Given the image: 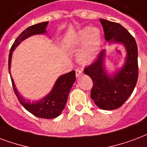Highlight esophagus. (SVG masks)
Here are the masks:
<instances>
[{"label": "esophagus", "instance_id": "34e87169", "mask_svg": "<svg viewBox=\"0 0 147 147\" xmlns=\"http://www.w3.org/2000/svg\"><path fill=\"white\" fill-rule=\"evenodd\" d=\"M76 75L77 78H79L82 75V71L79 68H77V69H76Z\"/></svg>", "mask_w": 147, "mask_h": 147}]
</instances>
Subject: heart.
Returning <instances> with one entry per match:
<instances>
[{"label":"heart","mask_w":147,"mask_h":147,"mask_svg":"<svg viewBox=\"0 0 147 147\" xmlns=\"http://www.w3.org/2000/svg\"><path fill=\"white\" fill-rule=\"evenodd\" d=\"M86 43L79 55V60L87 63L95 58L100 46V32L96 28L85 27L77 32L75 36L67 38L66 44H82Z\"/></svg>","instance_id":"heart-1"}]
</instances>
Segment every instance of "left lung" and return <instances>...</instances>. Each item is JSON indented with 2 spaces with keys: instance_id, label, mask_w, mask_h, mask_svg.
<instances>
[{
  "instance_id": "obj_1",
  "label": "left lung",
  "mask_w": 147,
  "mask_h": 147,
  "mask_svg": "<svg viewBox=\"0 0 147 147\" xmlns=\"http://www.w3.org/2000/svg\"><path fill=\"white\" fill-rule=\"evenodd\" d=\"M100 22L104 29L105 40L109 43H121L126 50L123 67L111 76L104 68V50L84 70V73L93 81L90 93L92 100L100 109L110 111L122 106L136 85L139 75L138 48L134 37L120 24L102 18Z\"/></svg>"
}]
</instances>
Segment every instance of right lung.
I'll use <instances>...</instances> for the list:
<instances>
[{
  "label": "right lung",
  "mask_w": 147,
  "mask_h": 147,
  "mask_svg": "<svg viewBox=\"0 0 147 147\" xmlns=\"http://www.w3.org/2000/svg\"><path fill=\"white\" fill-rule=\"evenodd\" d=\"M48 25V22H40L33 26L28 27L24 30L21 34L18 36L17 39L12 44L8 56V69L11 68V61L13 51L19 45L22 41L26 40V38L36 34L46 33V28ZM12 86L14 92L16 93L17 98L20 104L26 109L38 118H54L61 115V113L65 108V104L67 102L68 93L70 92L71 88L74 82L76 81V71H71L68 73L62 75L57 79L52 90L49 93L48 95L44 96L37 102H31L28 100L24 99L16 87L14 80L11 78Z\"/></svg>",
  "instance_id": "right-lung-1"
}]
</instances>
